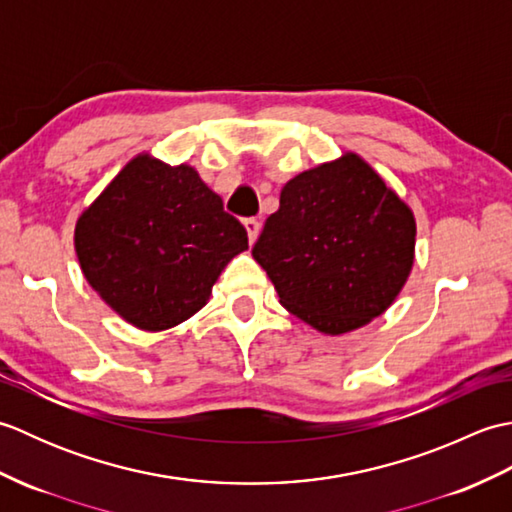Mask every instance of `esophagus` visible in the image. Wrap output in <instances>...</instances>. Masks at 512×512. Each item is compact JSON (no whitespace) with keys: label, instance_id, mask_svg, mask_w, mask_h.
<instances>
[{"label":"esophagus","instance_id":"esophagus-1","mask_svg":"<svg viewBox=\"0 0 512 512\" xmlns=\"http://www.w3.org/2000/svg\"><path fill=\"white\" fill-rule=\"evenodd\" d=\"M244 226H246V233H248L250 244H255V239H257V235H259V231H262V222H259L257 217H246Z\"/></svg>","mask_w":512,"mask_h":512}]
</instances>
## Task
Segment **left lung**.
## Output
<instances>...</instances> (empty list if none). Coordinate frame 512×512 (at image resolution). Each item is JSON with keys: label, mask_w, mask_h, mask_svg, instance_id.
Returning <instances> with one entry per match:
<instances>
[{"label": "left lung", "mask_w": 512, "mask_h": 512, "mask_svg": "<svg viewBox=\"0 0 512 512\" xmlns=\"http://www.w3.org/2000/svg\"><path fill=\"white\" fill-rule=\"evenodd\" d=\"M409 206L356 154L303 171L253 246L281 306L325 334L383 314L413 264Z\"/></svg>", "instance_id": "obj_1"}]
</instances>
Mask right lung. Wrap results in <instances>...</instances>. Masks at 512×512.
<instances>
[{
    "instance_id": "right-lung-1",
    "label": "right lung",
    "mask_w": 512,
    "mask_h": 512,
    "mask_svg": "<svg viewBox=\"0 0 512 512\" xmlns=\"http://www.w3.org/2000/svg\"><path fill=\"white\" fill-rule=\"evenodd\" d=\"M74 246L107 306L158 332L204 306L248 235L195 169L138 156L83 211Z\"/></svg>"
}]
</instances>
